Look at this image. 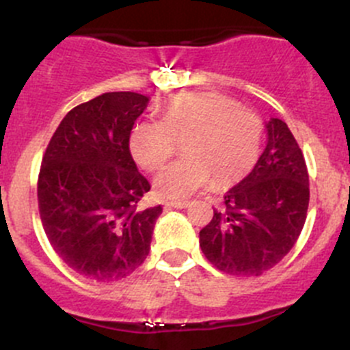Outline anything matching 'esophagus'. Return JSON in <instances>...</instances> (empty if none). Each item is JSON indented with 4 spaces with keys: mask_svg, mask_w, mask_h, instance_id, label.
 <instances>
[{
    "mask_svg": "<svg viewBox=\"0 0 350 350\" xmlns=\"http://www.w3.org/2000/svg\"><path fill=\"white\" fill-rule=\"evenodd\" d=\"M188 204L189 201H165L164 206L167 208V210H171V208H179V210H181V208H186Z\"/></svg>",
    "mask_w": 350,
    "mask_h": 350,
    "instance_id": "34e87169",
    "label": "esophagus"
}]
</instances>
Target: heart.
<instances>
[{
	"instance_id": "obj_1",
	"label": "heart",
	"mask_w": 350,
	"mask_h": 350,
	"mask_svg": "<svg viewBox=\"0 0 350 350\" xmlns=\"http://www.w3.org/2000/svg\"><path fill=\"white\" fill-rule=\"evenodd\" d=\"M262 120L220 93H185L169 98L161 120H139L129 147L137 164L157 171L183 140L185 155L162 169L155 195L165 200L191 196L211 178L218 185L242 179L257 162L262 146Z\"/></svg>"
}]
</instances>
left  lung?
Masks as SVG:
<instances>
[{"instance_id":"1","label":"left lung","mask_w":350,"mask_h":350,"mask_svg":"<svg viewBox=\"0 0 350 350\" xmlns=\"http://www.w3.org/2000/svg\"><path fill=\"white\" fill-rule=\"evenodd\" d=\"M266 129L257 164L200 230L204 257L232 276H260L276 266L306 220L310 185L301 149L283 120L271 118Z\"/></svg>"}]
</instances>
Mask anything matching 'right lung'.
Masks as SVG:
<instances>
[{"mask_svg":"<svg viewBox=\"0 0 350 350\" xmlns=\"http://www.w3.org/2000/svg\"><path fill=\"white\" fill-rule=\"evenodd\" d=\"M147 103L144 94L115 91L77 105L42 157L37 198L45 235L70 269L98 283L130 276L147 259L162 213L161 204L139 208L150 185L129 147Z\"/></svg>","mask_w":350,"mask_h":350,"instance_id":"add662e5","label":"right lung"}]
</instances>
